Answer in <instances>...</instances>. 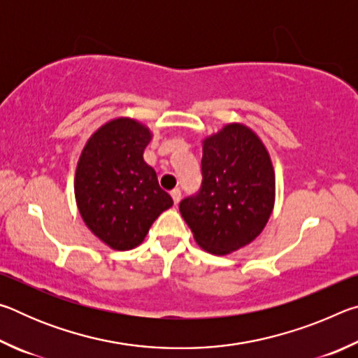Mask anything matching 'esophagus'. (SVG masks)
<instances>
[{"instance_id":"1","label":"esophagus","mask_w":358,"mask_h":358,"mask_svg":"<svg viewBox=\"0 0 358 358\" xmlns=\"http://www.w3.org/2000/svg\"><path fill=\"white\" fill-rule=\"evenodd\" d=\"M171 196H172V199H173V203L178 205L180 201H181V191H180V189H173V191L171 192Z\"/></svg>"}]
</instances>
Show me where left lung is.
Masks as SVG:
<instances>
[{
    "mask_svg": "<svg viewBox=\"0 0 358 358\" xmlns=\"http://www.w3.org/2000/svg\"><path fill=\"white\" fill-rule=\"evenodd\" d=\"M201 169V189L180 202L199 246L221 256L251 243L275 202V173L262 142L246 126L229 124L203 142Z\"/></svg>",
    "mask_w": 358,
    "mask_h": 358,
    "instance_id": "left-lung-1",
    "label": "left lung"
}]
</instances>
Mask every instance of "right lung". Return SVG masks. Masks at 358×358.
<instances>
[{"label": "right lung", "instance_id": "obj_1", "mask_svg": "<svg viewBox=\"0 0 358 358\" xmlns=\"http://www.w3.org/2000/svg\"><path fill=\"white\" fill-rule=\"evenodd\" d=\"M150 131L129 118L113 120L85 145L76 172L78 211L113 250L141 245L153 221L173 205L143 161Z\"/></svg>", "mask_w": 358, "mask_h": 358}]
</instances>
